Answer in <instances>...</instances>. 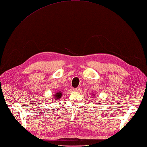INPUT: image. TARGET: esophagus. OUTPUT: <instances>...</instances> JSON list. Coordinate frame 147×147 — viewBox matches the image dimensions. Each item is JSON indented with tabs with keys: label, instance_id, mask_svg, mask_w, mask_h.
<instances>
[{
	"label": "esophagus",
	"instance_id": "obj_1",
	"mask_svg": "<svg viewBox=\"0 0 147 147\" xmlns=\"http://www.w3.org/2000/svg\"><path fill=\"white\" fill-rule=\"evenodd\" d=\"M74 91H75V92H80V88H79V87H77V88H74Z\"/></svg>",
	"mask_w": 147,
	"mask_h": 147
}]
</instances>
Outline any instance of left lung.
Segmentation results:
<instances>
[{
	"label": "left lung",
	"mask_w": 147,
	"mask_h": 147,
	"mask_svg": "<svg viewBox=\"0 0 147 147\" xmlns=\"http://www.w3.org/2000/svg\"><path fill=\"white\" fill-rule=\"evenodd\" d=\"M93 96H95V95H94V94H93Z\"/></svg>",
	"instance_id": "1"
}]
</instances>
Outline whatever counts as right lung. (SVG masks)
<instances>
[{"label":"right lung","mask_w":147,"mask_h":147,"mask_svg":"<svg viewBox=\"0 0 147 147\" xmlns=\"http://www.w3.org/2000/svg\"><path fill=\"white\" fill-rule=\"evenodd\" d=\"M62 92H60V91H58L56 93H55L54 94V97H53V99H54L55 100H58L59 99H60V97L62 96Z\"/></svg>","instance_id":"right-lung-1"}]
</instances>
